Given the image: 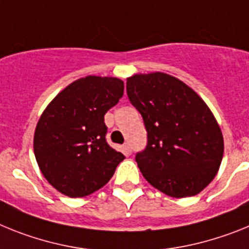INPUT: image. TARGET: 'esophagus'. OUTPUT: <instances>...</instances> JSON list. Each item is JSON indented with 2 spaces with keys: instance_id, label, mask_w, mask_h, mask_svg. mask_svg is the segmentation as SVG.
<instances>
[{
  "instance_id": "esophagus-1",
  "label": "esophagus",
  "mask_w": 249,
  "mask_h": 249,
  "mask_svg": "<svg viewBox=\"0 0 249 249\" xmlns=\"http://www.w3.org/2000/svg\"><path fill=\"white\" fill-rule=\"evenodd\" d=\"M123 150H124V153L126 155H130L131 154V146L129 142H125L124 145H123Z\"/></svg>"
}]
</instances>
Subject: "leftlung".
Returning a JSON list of instances; mask_svg holds the SVG:
<instances>
[{"label": "left lung", "instance_id": "8db88e82", "mask_svg": "<svg viewBox=\"0 0 249 249\" xmlns=\"http://www.w3.org/2000/svg\"><path fill=\"white\" fill-rule=\"evenodd\" d=\"M127 98L148 133L135 155L142 177L174 198L200 193L219 169L224 142L207 104L193 89L164 72L126 79Z\"/></svg>", "mask_w": 249, "mask_h": 249}]
</instances>
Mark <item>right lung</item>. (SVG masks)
<instances>
[{
  "mask_svg": "<svg viewBox=\"0 0 249 249\" xmlns=\"http://www.w3.org/2000/svg\"><path fill=\"white\" fill-rule=\"evenodd\" d=\"M123 94L120 79L86 76L66 86L42 112L35 130V157L60 193L71 198L94 193L125 159L107 144L104 122Z\"/></svg>",
  "mask_w": 249,
  "mask_h": 249,
  "instance_id": "1",
  "label": "right lung"
}]
</instances>
